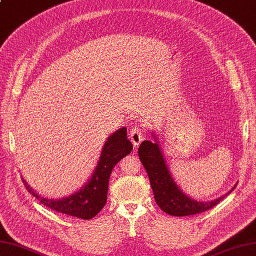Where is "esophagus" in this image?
<instances>
[{"mask_svg": "<svg viewBox=\"0 0 256 256\" xmlns=\"http://www.w3.org/2000/svg\"><path fill=\"white\" fill-rule=\"evenodd\" d=\"M128 138L131 140V142L134 145V148H138V145L141 144L142 140H143V133L141 130V125H140L138 123H135L132 126V128L130 130Z\"/></svg>", "mask_w": 256, "mask_h": 256, "instance_id": "esophagus-1", "label": "esophagus"}]
</instances>
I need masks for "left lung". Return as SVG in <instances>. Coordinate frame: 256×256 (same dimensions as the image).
Returning a JSON list of instances; mask_svg holds the SVG:
<instances>
[{"label":"left lung","mask_w":256,"mask_h":256,"mask_svg":"<svg viewBox=\"0 0 256 256\" xmlns=\"http://www.w3.org/2000/svg\"><path fill=\"white\" fill-rule=\"evenodd\" d=\"M138 156L148 172L155 202L165 213L174 216L198 214L214 208L224 198H218L211 202H198L185 195L173 181L158 143L150 141L141 143Z\"/></svg>","instance_id":"left-lung-1"}]
</instances>
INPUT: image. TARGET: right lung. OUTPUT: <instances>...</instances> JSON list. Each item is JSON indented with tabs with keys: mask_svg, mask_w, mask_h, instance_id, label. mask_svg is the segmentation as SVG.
I'll return each mask as SVG.
<instances>
[{
	"mask_svg": "<svg viewBox=\"0 0 256 256\" xmlns=\"http://www.w3.org/2000/svg\"><path fill=\"white\" fill-rule=\"evenodd\" d=\"M126 134V128H122L108 138L92 178L82 190L71 196L62 200L44 198L34 193L23 180L25 188L43 205L54 211L82 220L94 218L106 203L108 178L113 168L124 156L131 153L133 148V145L130 140H128Z\"/></svg>",
	"mask_w": 256,
	"mask_h": 256,
	"instance_id": "add662e5",
	"label": "right lung"
}]
</instances>
